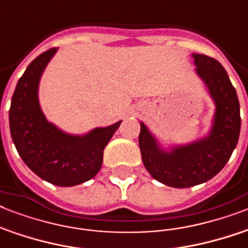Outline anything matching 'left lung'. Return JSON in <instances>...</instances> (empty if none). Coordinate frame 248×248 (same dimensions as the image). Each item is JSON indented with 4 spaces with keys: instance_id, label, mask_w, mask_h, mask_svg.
<instances>
[{
    "instance_id": "8db88e82",
    "label": "left lung",
    "mask_w": 248,
    "mask_h": 248,
    "mask_svg": "<svg viewBox=\"0 0 248 248\" xmlns=\"http://www.w3.org/2000/svg\"><path fill=\"white\" fill-rule=\"evenodd\" d=\"M193 58L197 73L206 82L216 103L210 136L166 153L140 124L139 147L145 169L155 180L172 188L202 184L219 173L231 158L241 131L238 96L227 71L217 60L204 54H193Z\"/></svg>"
}]
</instances>
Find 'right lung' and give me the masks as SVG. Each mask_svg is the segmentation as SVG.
Masks as SVG:
<instances>
[{
	"label": "right lung",
	"instance_id": "add662e5",
	"mask_svg": "<svg viewBox=\"0 0 248 248\" xmlns=\"http://www.w3.org/2000/svg\"><path fill=\"white\" fill-rule=\"evenodd\" d=\"M52 47L37 56L17 81L10 107L11 138L24 163L41 179L59 186H73L93 179L103 163V152L121 121L95 128L85 136H71L48 124L38 104V82Z\"/></svg>",
	"mask_w": 248,
	"mask_h": 248
}]
</instances>
